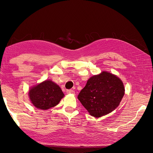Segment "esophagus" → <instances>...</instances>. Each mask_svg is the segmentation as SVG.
Masks as SVG:
<instances>
[{
    "mask_svg": "<svg viewBox=\"0 0 153 153\" xmlns=\"http://www.w3.org/2000/svg\"><path fill=\"white\" fill-rule=\"evenodd\" d=\"M67 94H74L75 92L73 90H67Z\"/></svg>",
    "mask_w": 153,
    "mask_h": 153,
    "instance_id": "esophagus-1",
    "label": "esophagus"
}]
</instances>
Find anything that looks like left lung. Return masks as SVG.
Returning <instances> with one entry per match:
<instances>
[{
	"instance_id": "8db88e82",
	"label": "left lung",
	"mask_w": 153,
	"mask_h": 153,
	"mask_svg": "<svg viewBox=\"0 0 153 153\" xmlns=\"http://www.w3.org/2000/svg\"><path fill=\"white\" fill-rule=\"evenodd\" d=\"M125 93L123 84L115 75L102 71L90 77L77 97L94 117H100L117 108Z\"/></svg>"
}]
</instances>
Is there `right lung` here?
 I'll use <instances>...</instances> for the list:
<instances>
[{"label":"right lung","instance_id":"obj_1","mask_svg":"<svg viewBox=\"0 0 153 153\" xmlns=\"http://www.w3.org/2000/svg\"><path fill=\"white\" fill-rule=\"evenodd\" d=\"M29 97L36 107L46 110L57 105L64 94L57 84L51 80H46L32 88Z\"/></svg>","mask_w":153,"mask_h":153}]
</instances>
